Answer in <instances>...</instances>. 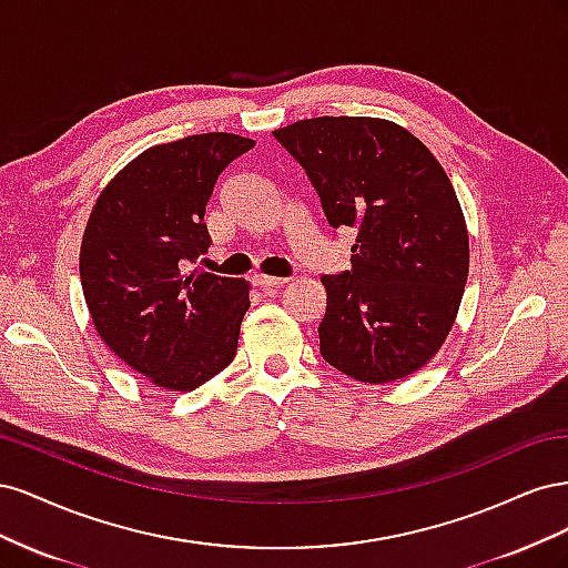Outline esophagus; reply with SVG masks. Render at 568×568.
I'll return each instance as SVG.
<instances>
[{
	"mask_svg": "<svg viewBox=\"0 0 568 568\" xmlns=\"http://www.w3.org/2000/svg\"><path fill=\"white\" fill-rule=\"evenodd\" d=\"M286 282L288 280H284V277H267V274H255V277H253V284L257 288H263V291H274V288L284 286Z\"/></svg>",
	"mask_w": 568,
	"mask_h": 568,
	"instance_id": "obj_1",
	"label": "esophagus"
}]
</instances>
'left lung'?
I'll return each instance as SVG.
<instances>
[{
  "mask_svg": "<svg viewBox=\"0 0 568 568\" xmlns=\"http://www.w3.org/2000/svg\"><path fill=\"white\" fill-rule=\"evenodd\" d=\"M272 134L305 170L326 222L357 232L351 270L322 277V357L363 384L415 374L448 338L469 274L453 182L384 118L322 115Z\"/></svg>",
  "mask_w": 568,
  "mask_h": 568,
  "instance_id": "left-lung-1",
  "label": "left lung"
}]
</instances>
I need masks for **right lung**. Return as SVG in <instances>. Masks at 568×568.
I'll return each mask as SVG.
<instances>
[{"instance_id": "add662e5", "label": "right lung", "mask_w": 568, "mask_h": 568, "mask_svg": "<svg viewBox=\"0 0 568 568\" xmlns=\"http://www.w3.org/2000/svg\"><path fill=\"white\" fill-rule=\"evenodd\" d=\"M255 142L230 132L151 146L104 186L80 246V282L101 341L151 384L194 390L225 369L248 282L192 270L211 236L213 186Z\"/></svg>"}]
</instances>
